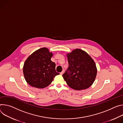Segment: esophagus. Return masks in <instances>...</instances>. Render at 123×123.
Returning a JSON list of instances; mask_svg holds the SVG:
<instances>
[{
    "label": "esophagus",
    "mask_w": 123,
    "mask_h": 123,
    "mask_svg": "<svg viewBox=\"0 0 123 123\" xmlns=\"http://www.w3.org/2000/svg\"><path fill=\"white\" fill-rule=\"evenodd\" d=\"M64 70H62V71L60 73V74H61V75H62L64 73Z\"/></svg>",
    "instance_id": "1"
}]
</instances>
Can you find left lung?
Here are the masks:
<instances>
[{"instance_id": "obj_1", "label": "left lung", "mask_w": 123, "mask_h": 123, "mask_svg": "<svg viewBox=\"0 0 123 123\" xmlns=\"http://www.w3.org/2000/svg\"><path fill=\"white\" fill-rule=\"evenodd\" d=\"M67 57L69 66L62 77L68 86L76 90L89 87L97 72L93 60L86 52L80 49L68 53Z\"/></svg>"}]
</instances>
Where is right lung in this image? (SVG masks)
<instances>
[{"label": "right lung", "instance_id": "add662e5", "mask_svg": "<svg viewBox=\"0 0 123 123\" xmlns=\"http://www.w3.org/2000/svg\"><path fill=\"white\" fill-rule=\"evenodd\" d=\"M52 56L53 53L43 47L35 51L26 59L23 72L26 81L30 86L43 88L60 74L56 71L55 63L51 60Z\"/></svg>", "mask_w": 123, "mask_h": 123}]
</instances>
